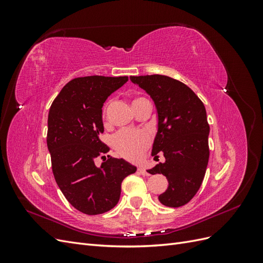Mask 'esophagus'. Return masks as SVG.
Returning <instances> with one entry per match:
<instances>
[{
  "mask_svg": "<svg viewBox=\"0 0 263 263\" xmlns=\"http://www.w3.org/2000/svg\"><path fill=\"white\" fill-rule=\"evenodd\" d=\"M138 171H139L141 174H144V176H149V172H148L147 170H145L144 168H141V166H139Z\"/></svg>",
  "mask_w": 263,
  "mask_h": 263,
  "instance_id": "esophagus-1",
  "label": "esophagus"
}]
</instances>
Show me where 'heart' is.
<instances>
[{
    "mask_svg": "<svg viewBox=\"0 0 263 263\" xmlns=\"http://www.w3.org/2000/svg\"><path fill=\"white\" fill-rule=\"evenodd\" d=\"M146 101L145 98H135L133 101V105H137L138 103ZM109 106V102L106 103L104 109H103V117L105 118L107 108ZM113 147L118 155L129 159L138 158L142 151H144L150 145V136L145 130H121L113 137Z\"/></svg>",
    "mask_w": 263,
    "mask_h": 263,
    "instance_id": "1",
    "label": "heart"
}]
</instances>
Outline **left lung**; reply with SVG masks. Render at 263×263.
<instances>
[{
    "label": "left lung",
    "instance_id": "obj_1",
    "mask_svg": "<svg viewBox=\"0 0 263 263\" xmlns=\"http://www.w3.org/2000/svg\"><path fill=\"white\" fill-rule=\"evenodd\" d=\"M133 83L154 100L158 113V132L151 155L162 153L150 174H163L169 182L159 201L168 208H180L197 193L208 168L210 148L206 109L187 85L166 76L130 77Z\"/></svg>",
    "mask_w": 263,
    "mask_h": 263
}]
</instances>
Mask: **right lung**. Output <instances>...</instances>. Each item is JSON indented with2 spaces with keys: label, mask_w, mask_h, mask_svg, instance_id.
Instances as JSON below:
<instances>
[{
  "label": "right lung",
  "mask_w": 263,
  "mask_h": 263,
  "mask_svg": "<svg viewBox=\"0 0 263 263\" xmlns=\"http://www.w3.org/2000/svg\"><path fill=\"white\" fill-rule=\"evenodd\" d=\"M127 81L128 77L76 78L62 87L49 109L47 146L54 180L68 202L87 215L112 210L123 180L137 170L109 156L101 166L94 162L109 150L100 139L103 104Z\"/></svg>",
  "instance_id": "add662e5"
}]
</instances>
